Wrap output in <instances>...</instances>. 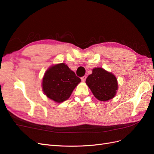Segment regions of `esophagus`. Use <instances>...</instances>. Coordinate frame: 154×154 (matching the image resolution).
<instances>
[{
	"instance_id": "esophagus-1",
	"label": "esophagus",
	"mask_w": 154,
	"mask_h": 154,
	"mask_svg": "<svg viewBox=\"0 0 154 154\" xmlns=\"http://www.w3.org/2000/svg\"><path fill=\"white\" fill-rule=\"evenodd\" d=\"M86 78H87V77L85 76H83V77L81 78V80H82V82H85V80H86Z\"/></svg>"
}]
</instances>
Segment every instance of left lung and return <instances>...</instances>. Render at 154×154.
<instances>
[{
	"label": "left lung",
	"mask_w": 154,
	"mask_h": 154,
	"mask_svg": "<svg viewBox=\"0 0 154 154\" xmlns=\"http://www.w3.org/2000/svg\"><path fill=\"white\" fill-rule=\"evenodd\" d=\"M92 71L85 83L93 95L101 101L112 99L118 89V80L114 74L101 67L94 68Z\"/></svg>",
	"instance_id": "obj_1"
}]
</instances>
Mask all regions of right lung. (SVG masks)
Masks as SVG:
<instances>
[{
    "label": "right lung",
    "mask_w": 154,
    "mask_h": 154,
    "mask_svg": "<svg viewBox=\"0 0 154 154\" xmlns=\"http://www.w3.org/2000/svg\"><path fill=\"white\" fill-rule=\"evenodd\" d=\"M65 63L53 65L45 71L42 79V91L49 99L62 103L69 98L73 90L80 83Z\"/></svg>",
    "instance_id": "1"
}]
</instances>
